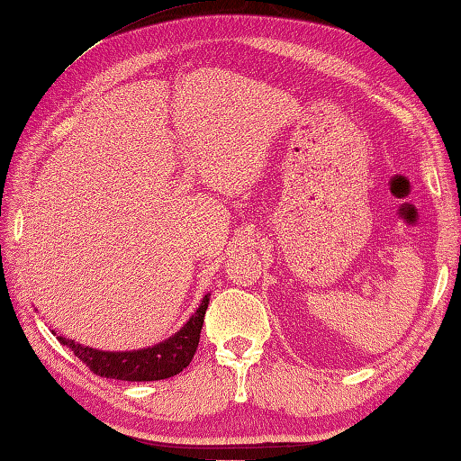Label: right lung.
<instances>
[{
  "instance_id": "add662e5",
  "label": "right lung",
  "mask_w": 461,
  "mask_h": 461,
  "mask_svg": "<svg viewBox=\"0 0 461 461\" xmlns=\"http://www.w3.org/2000/svg\"><path fill=\"white\" fill-rule=\"evenodd\" d=\"M209 296H203L202 304L195 314L183 324L179 332H175L163 342L155 347L139 348V350H124V353H113V350H96L90 347H82L70 339L58 337L60 345L68 347L88 369L106 376V379H121V381H161L181 373L194 358L199 334H202L203 318L209 304ZM56 334V332H54Z\"/></svg>"
}]
</instances>
